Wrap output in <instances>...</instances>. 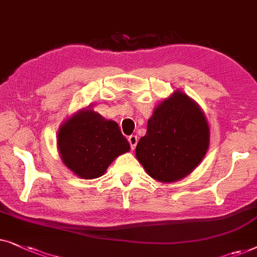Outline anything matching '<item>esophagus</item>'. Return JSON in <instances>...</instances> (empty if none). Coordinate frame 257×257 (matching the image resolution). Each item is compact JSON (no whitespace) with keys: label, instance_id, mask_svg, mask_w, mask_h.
<instances>
[{"label":"esophagus","instance_id":"1","mask_svg":"<svg viewBox=\"0 0 257 257\" xmlns=\"http://www.w3.org/2000/svg\"><path fill=\"white\" fill-rule=\"evenodd\" d=\"M128 141H129V145H131V147H132V149L134 150L136 145H138V141H139L138 136H136V135H131L128 138Z\"/></svg>","mask_w":257,"mask_h":257}]
</instances>
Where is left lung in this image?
Segmentation results:
<instances>
[{"label":"left lung","instance_id":"left-lung-1","mask_svg":"<svg viewBox=\"0 0 257 257\" xmlns=\"http://www.w3.org/2000/svg\"><path fill=\"white\" fill-rule=\"evenodd\" d=\"M209 148V125L196 102L176 90L154 109L136 159L149 176L175 182L193 172Z\"/></svg>","mask_w":257,"mask_h":257}]
</instances>
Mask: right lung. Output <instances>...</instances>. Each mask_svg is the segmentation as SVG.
I'll list each match as a JSON object with an SVG mask.
<instances>
[{"label": "right lung", "instance_id": "add662e5", "mask_svg": "<svg viewBox=\"0 0 257 257\" xmlns=\"http://www.w3.org/2000/svg\"><path fill=\"white\" fill-rule=\"evenodd\" d=\"M57 148L64 166L81 179L100 177L116 157L131 150L118 124L91 109H83L63 122Z\"/></svg>", "mask_w": 257, "mask_h": 257}]
</instances>
